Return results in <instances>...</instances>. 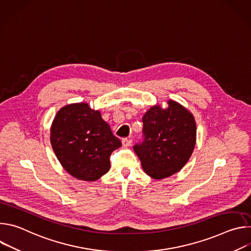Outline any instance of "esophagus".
<instances>
[{
    "label": "esophagus",
    "instance_id": "1",
    "mask_svg": "<svg viewBox=\"0 0 251 251\" xmlns=\"http://www.w3.org/2000/svg\"><path fill=\"white\" fill-rule=\"evenodd\" d=\"M131 144H132V139H130V138L122 139V145H123V147H125V148L130 147Z\"/></svg>",
    "mask_w": 251,
    "mask_h": 251
}]
</instances>
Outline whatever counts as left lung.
<instances>
[{
	"label": "left lung",
	"mask_w": 251,
	"mask_h": 251,
	"mask_svg": "<svg viewBox=\"0 0 251 251\" xmlns=\"http://www.w3.org/2000/svg\"><path fill=\"white\" fill-rule=\"evenodd\" d=\"M168 108L155 105L143 116V139L133 149L145 173L156 178L180 171L191 158L197 128L191 112L174 100Z\"/></svg>",
	"instance_id": "left-lung-1"
}]
</instances>
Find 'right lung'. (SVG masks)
Listing matches in <instances>:
<instances>
[{
    "label": "right lung",
    "instance_id": "add662e5",
    "mask_svg": "<svg viewBox=\"0 0 251 251\" xmlns=\"http://www.w3.org/2000/svg\"><path fill=\"white\" fill-rule=\"evenodd\" d=\"M50 143L64 170L83 181H96L110 169L111 153L121 147L99 111L87 103L66 105L56 113Z\"/></svg>",
    "mask_w": 251,
    "mask_h": 251
}]
</instances>
